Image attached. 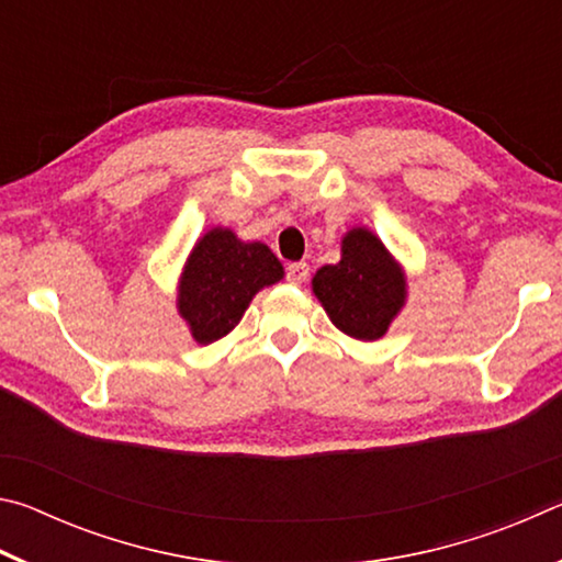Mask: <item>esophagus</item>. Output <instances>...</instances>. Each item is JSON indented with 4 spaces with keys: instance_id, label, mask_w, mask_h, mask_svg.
<instances>
[{
    "instance_id": "1",
    "label": "esophagus",
    "mask_w": 562,
    "mask_h": 562,
    "mask_svg": "<svg viewBox=\"0 0 562 562\" xmlns=\"http://www.w3.org/2000/svg\"><path fill=\"white\" fill-rule=\"evenodd\" d=\"M307 278H310L307 262H290V265H288V282L302 284Z\"/></svg>"
}]
</instances>
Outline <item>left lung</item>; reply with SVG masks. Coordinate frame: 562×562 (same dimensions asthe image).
Segmentation results:
<instances>
[{
    "label": "left lung",
    "instance_id": "8db88e82",
    "mask_svg": "<svg viewBox=\"0 0 562 562\" xmlns=\"http://www.w3.org/2000/svg\"><path fill=\"white\" fill-rule=\"evenodd\" d=\"M312 294L339 331L359 341L382 339L404 310L408 282L379 235L357 225L341 235V258L312 278Z\"/></svg>",
    "mask_w": 562,
    "mask_h": 562
}]
</instances>
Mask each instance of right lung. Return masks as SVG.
Masks as SVG:
<instances>
[{
  "mask_svg": "<svg viewBox=\"0 0 562 562\" xmlns=\"http://www.w3.org/2000/svg\"><path fill=\"white\" fill-rule=\"evenodd\" d=\"M284 278L282 262L260 240H240L231 227L198 237L176 288V310L198 345H213L237 327L260 290Z\"/></svg>",
  "mask_w": 562,
  "mask_h": 562,
  "instance_id": "add662e5",
  "label": "right lung"
}]
</instances>
